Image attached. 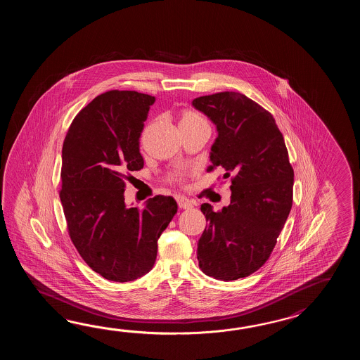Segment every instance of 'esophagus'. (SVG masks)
<instances>
[{"instance_id":"esophagus-1","label":"esophagus","mask_w":360,"mask_h":360,"mask_svg":"<svg viewBox=\"0 0 360 360\" xmlns=\"http://www.w3.org/2000/svg\"><path fill=\"white\" fill-rule=\"evenodd\" d=\"M176 200L179 207L184 208V210H191V207L194 206V202H193V200L185 198L183 195H177Z\"/></svg>"}]
</instances>
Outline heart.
Masks as SVG:
<instances>
[{
  "label": "heart",
  "instance_id": "heart-1",
  "mask_svg": "<svg viewBox=\"0 0 360 360\" xmlns=\"http://www.w3.org/2000/svg\"><path fill=\"white\" fill-rule=\"evenodd\" d=\"M200 121H205V120L200 115L194 113V112H184L183 115H181V118H180V123L200 122ZM184 176H185V174L179 171V172H175L174 179L175 180H181Z\"/></svg>",
  "mask_w": 360,
  "mask_h": 360
}]
</instances>
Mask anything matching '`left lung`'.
I'll use <instances>...</instances> for the list:
<instances>
[{"instance_id": "obj_1", "label": "left lung", "mask_w": 360, "mask_h": 360, "mask_svg": "<svg viewBox=\"0 0 360 360\" xmlns=\"http://www.w3.org/2000/svg\"><path fill=\"white\" fill-rule=\"evenodd\" d=\"M191 104L217 130L207 172L222 167L224 177L233 176L229 206L217 212L200 206L208 224L198 240L199 268L236 281L259 270L276 247L291 211L293 169L276 120L243 94L217 92Z\"/></svg>"}]
</instances>
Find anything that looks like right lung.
<instances>
[{"label":"right lung","instance_id":"1","mask_svg":"<svg viewBox=\"0 0 360 360\" xmlns=\"http://www.w3.org/2000/svg\"><path fill=\"white\" fill-rule=\"evenodd\" d=\"M155 98L104 92L69 127L61 150L60 200L69 237L81 257L113 282H131L153 268L158 238L177 212L172 197L127 207V172L144 166L139 139Z\"/></svg>","mask_w":360,"mask_h":360}]
</instances>
